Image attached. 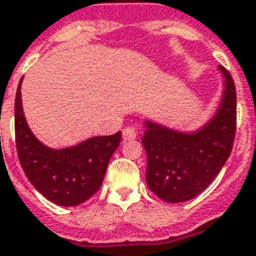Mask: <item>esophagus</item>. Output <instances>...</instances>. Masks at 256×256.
Segmentation results:
<instances>
[{"instance_id": "34e87169", "label": "esophagus", "mask_w": 256, "mask_h": 256, "mask_svg": "<svg viewBox=\"0 0 256 256\" xmlns=\"http://www.w3.org/2000/svg\"><path fill=\"white\" fill-rule=\"evenodd\" d=\"M136 130L132 128V126H125L122 130V139L124 140H134L136 138Z\"/></svg>"}]
</instances>
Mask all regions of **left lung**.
Here are the masks:
<instances>
[{
  "mask_svg": "<svg viewBox=\"0 0 256 256\" xmlns=\"http://www.w3.org/2000/svg\"><path fill=\"white\" fill-rule=\"evenodd\" d=\"M224 90L214 118L192 134L144 121L142 136L148 156L146 183L166 202L192 200L208 188L229 158L236 135V86L230 73L219 66Z\"/></svg>",
  "mask_w": 256,
  "mask_h": 256,
  "instance_id": "left-lung-1",
  "label": "left lung"
}]
</instances>
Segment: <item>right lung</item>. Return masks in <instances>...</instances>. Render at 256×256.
Listing matches in <instances>:
<instances>
[{
  "instance_id": "add662e5",
  "label": "right lung",
  "mask_w": 256,
  "mask_h": 256,
  "mask_svg": "<svg viewBox=\"0 0 256 256\" xmlns=\"http://www.w3.org/2000/svg\"><path fill=\"white\" fill-rule=\"evenodd\" d=\"M20 82L15 98V139L23 171L36 189L58 206L82 204L100 189L108 161L121 142V131L95 136L77 146L55 150L34 136L22 108Z\"/></svg>"
}]
</instances>
